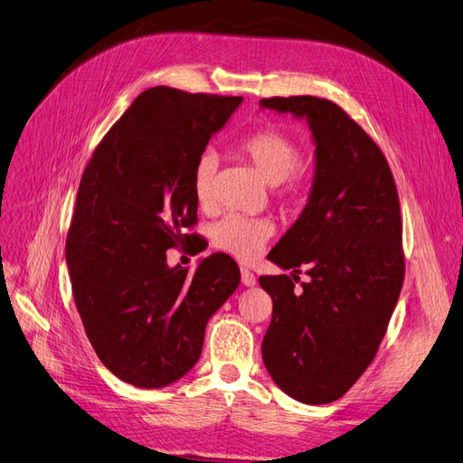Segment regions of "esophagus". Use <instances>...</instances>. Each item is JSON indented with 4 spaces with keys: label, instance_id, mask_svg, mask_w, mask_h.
I'll return each mask as SVG.
<instances>
[{
    "label": "esophagus",
    "instance_id": "34e87169",
    "mask_svg": "<svg viewBox=\"0 0 463 463\" xmlns=\"http://www.w3.org/2000/svg\"><path fill=\"white\" fill-rule=\"evenodd\" d=\"M241 279H242V283H244L246 288H254V286H256V276L252 274L250 269L242 268V269H241Z\"/></svg>",
    "mask_w": 463,
    "mask_h": 463
}]
</instances>
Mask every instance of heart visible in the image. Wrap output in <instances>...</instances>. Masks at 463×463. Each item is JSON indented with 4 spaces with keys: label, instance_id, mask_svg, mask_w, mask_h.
<instances>
[{
    "label": "heart",
    "instance_id": "b5f03b06",
    "mask_svg": "<svg viewBox=\"0 0 463 463\" xmlns=\"http://www.w3.org/2000/svg\"><path fill=\"white\" fill-rule=\"evenodd\" d=\"M236 150L242 158L252 164L258 175L269 185H279L283 182H291L288 187L293 194L298 189L295 175H298L301 164V146L289 135L276 128L256 130L239 140ZM217 174V158L211 152L201 154L194 165L192 187L194 197L201 209H209L213 197V182ZM271 224L266 219H252L242 215H227L213 224L211 241L219 250L227 252L242 262H250L269 241Z\"/></svg>",
    "mask_w": 463,
    "mask_h": 463
}]
</instances>
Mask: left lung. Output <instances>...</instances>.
<instances>
[{"label":"left lung","instance_id":"left-lung-1","mask_svg":"<svg viewBox=\"0 0 463 463\" xmlns=\"http://www.w3.org/2000/svg\"><path fill=\"white\" fill-rule=\"evenodd\" d=\"M260 108L305 118L315 142L309 199L268 254L281 269L307 267L310 281L295 290L288 276H260L274 303L262 360L283 393L325 405L372 364L397 305L405 276L399 195L382 150L336 103L293 96Z\"/></svg>","mask_w":463,"mask_h":463}]
</instances>
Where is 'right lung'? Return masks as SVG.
I'll return each mask as SVG.
<instances>
[{
  "label": "right lung",
  "mask_w": 463,
  "mask_h": 463,
  "mask_svg": "<svg viewBox=\"0 0 463 463\" xmlns=\"http://www.w3.org/2000/svg\"><path fill=\"white\" fill-rule=\"evenodd\" d=\"M242 98L142 91L93 152L78 187L66 264L86 335L108 370L142 389L184 377L209 318L241 283L227 254L187 268L165 250L197 221L192 174Z\"/></svg>",
  "instance_id": "1"
}]
</instances>
